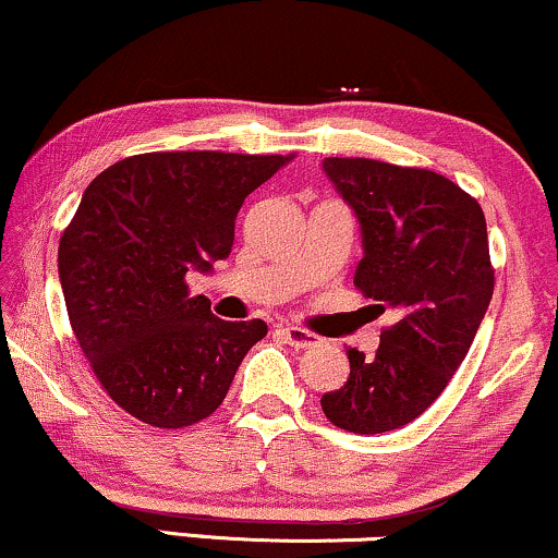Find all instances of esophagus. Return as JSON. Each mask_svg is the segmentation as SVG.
<instances>
[{
	"label": "esophagus",
	"mask_w": 558,
	"mask_h": 558,
	"mask_svg": "<svg viewBox=\"0 0 558 558\" xmlns=\"http://www.w3.org/2000/svg\"><path fill=\"white\" fill-rule=\"evenodd\" d=\"M279 336L294 349H313L318 343V336L298 326H279Z\"/></svg>",
	"instance_id": "obj_1"
}]
</instances>
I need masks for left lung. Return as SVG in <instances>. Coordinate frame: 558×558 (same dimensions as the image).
Returning <instances> with one entry per match:
<instances>
[{
	"instance_id": "1",
	"label": "left lung",
	"mask_w": 558,
	"mask_h": 558,
	"mask_svg": "<svg viewBox=\"0 0 558 558\" xmlns=\"http://www.w3.org/2000/svg\"><path fill=\"white\" fill-rule=\"evenodd\" d=\"M323 170L362 225L354 287L393 311L373 360L349 349V380L320 398L339 429L380 435L422 416L469 354L494 294L486 219L450 178L367 157Z\"/></svg>"
}]
</instances>
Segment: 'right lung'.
<instances>
[{
	"mask_svg": "<svg viewBox=\"0 0 558 558\" xmlns=\"http://www.w3.org/2000/svg\"><path fill=\"white\" fill-rule=\"evenodd\" d=\"M294 155L144 153L87 185L59 240L72 331L111 401L183 429L225 401L266 323L222 320L189 271L227 258L245 196Z\"/></svg>",
	"mask_w": 558,
	"mask_h": 558,
	"instance_id": "right-lung-1",
	"label": "right lung"
}]
</instances>
